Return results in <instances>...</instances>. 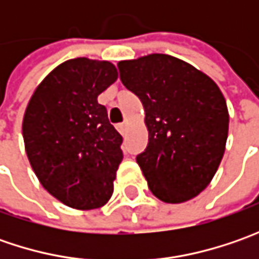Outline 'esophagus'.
Here are the masks:
<instances>
[{
  "label": "esophagus",
  "mask_w": 259,
  "mask_h": 259,
  "mask_svg": "<svg viewBox=\"0 0 259 259\" xmlns=\"http://www.w3.org/2000/svg\"><path fill=\"white\" fill-rule=\"evenodd\" d=\"M116 130H118V133L121 135H124L125 133H126V124L125 122H122V124H118L116 125Z\"/></svg>",
  "instance_id": "1"
}]
</instances>
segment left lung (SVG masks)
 Segmentation results:
<instances>
[{"instance_id":"1","label":"left lung","mask_w":259,"mask_h":259,"mask_svg":"<svg viewBox=\"0 0 259 259\" xmlns=\"http://www.w3.org/2000/svg\"><path fill=\"white\" fill-rule=\"evenodd\" d=\"M124 86L143 102L148 144L137 155L151 193L165 203L193 199L224 157L229 115L221 89L168 55L118 63Z\"/></svg>"}]
</instances>
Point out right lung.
I'll list each match as a JSON object with an SVG mask.
<instances>
[{
	"instance_id": "add662e5",
	"label": "right lung",
	"mask_w": 259,
	"mask_h": 259,
	"mask_svg": "<svg viewBox=\"0 0 259 259\" xmlns=\"http://www.w3.org/2000/svg\"><path fill=\"white\" fill-rule=\"evenodd\" d=\"M116 77L109 62L67 60L46 76L25 109L28 161L46 190L73 209H98L114 192L122 137L98 96Z\"/></svg>"
}]
</instances>
